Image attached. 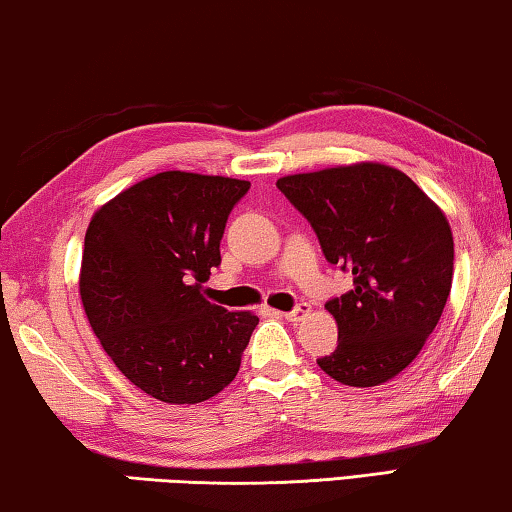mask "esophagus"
<instances>
[{"label":"esophagus","instance_id":"1","mask_svg":"<svg viewBox=\"0 0 512 512\" xmlns=\"http://www.w3.org/2000/svg\"><path fill=\"white\" fill-rule=\"evenodd\" d=\"M307 314H310V305H307V303H298V305L294 307V310L285 312L282 316H285L287 321H294V323H296V321H303Z\"/></svg>","mask_w":512,"mask_h":512}]
</instances>
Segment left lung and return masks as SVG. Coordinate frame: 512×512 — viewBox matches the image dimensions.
Listing matches in <instances>:
<instances>
[{"label":"left lung","instance_id":"left-lung-1","mask_svg":"<svg viewBox=\"0 0 512 512\" xmlns=\"http://www.w3.org/2000/svg\"><path fill=\"white\" fill-rule=\"evenodd\" d=\"M353 289L330 298L339 344L316 364L351 387H373L408 367L444 312L453 280V237L442 209L392 166L353 164L280 177Z\"/></svg>","mask_w":512,"mask_h":512}]
</instances>
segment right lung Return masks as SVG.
<instances>
[{"mask_svg": "<svg viewBox=\"0 0 512 512\" xmlns=\"http://www.w3.org/2000/svg\"><path fill=\"white\" fill-rule=\"evenodd\" d=\"M250 182L166 170L97 209L79 294L113 364L164 403H200L227 387L259 319L202 296L221 264L227 216Z\"/></svg>", "mask_w": 512, "mask_h": 512, "instance_id": "add662e5", "label": "right lung"}]
</instances>
